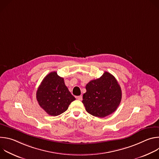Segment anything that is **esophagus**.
<instances>
[{"label":"esophagus","mask_w":159,"mask_h":159,"mask_svg":"<svg viewBox=\"0 0 159 159\" xmlns=\"http://www.w3.org/2000/svg\"><path fill=\"white\" fill-rule=\"evenodd\" d=\"M78 100H79V101H82V96H77V98H76Z\"/></svg>","instance_id":"34e87169"}]
</instances>
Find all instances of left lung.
Returning <instances> with one entry per match:
<instances>
[{
	"label": "left lung",
	"instance_id": "8db88e82",
	"mask_svg": "<svg viewBox=\"0 0 159 159\" xmlns=\"http://www.w3.org/2000/svg\"><path fill=\"white\" fill-rule=\"evenodd\" d=\"M85 89L82 102L87 112L96 117L104 118L112 114L121 102L120 85L115 77L107 72L100 78L90 81Z\"/></svg>",
	"mask_w": 159,
	"mask_h": 159
}]
</instances>
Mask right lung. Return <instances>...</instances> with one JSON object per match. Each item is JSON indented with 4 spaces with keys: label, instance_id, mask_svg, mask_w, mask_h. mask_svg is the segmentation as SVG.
Listing matches in <instances>:
<instances>
[{
    "label": "right lung",
    "instance_id": "1",
    "mask_svg": "<svg viewBox=\"0 0 159 159\" xmlns=\"http://www.w3.org/2000/svg\"><path fill=\"white\" fill-rule=\"evenodd\" d=\"M36 99L49 115L56 116L66 111L75 98L65 85L63 78L52 72L43 79L38 88Z\"/></svg>",
    "mask_w": 159,
    "mask_h": 159
}]
</instances>
